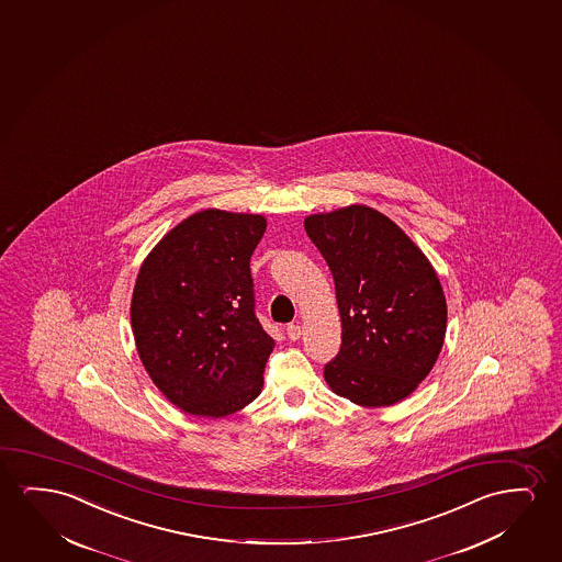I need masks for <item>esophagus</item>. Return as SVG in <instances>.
Returning <instances> with one entry per match:
<instances>
[{"label": "esophagus", "mask_w": 562, "mask_h": 562, "mask_svg": "<svg viewBox=\"0 0 562 562\" xmlns=\"http://www.w3.org/2000/svg\"><path fill=\"white\" fill-rule=\"evenodd\" d=\"M301 325L299 324H289L286 325V337L291 340H299L301 339Z\"/></svg>", "instance_id": "1"}]
</instances>
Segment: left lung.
Masks as SVG:
<instances>
[{
    "mask_svg": "<svg viewBox=\"0 0 562 562\" xmlns=\"http://www.w3.org/2000/svg\"><path fill=\"white\" fill-rule=\"evenodd\" d=\"M304 229L331 269L342 325L327 385L368 408L403 401L443 348L447 302L434 266L387 215L362 204L308 215Z\"/></svg>",
    "mask_w": 562,
    "mask_h": 562,
    "instance_id": "1",
    "label": "left lung"
}]
</instances>
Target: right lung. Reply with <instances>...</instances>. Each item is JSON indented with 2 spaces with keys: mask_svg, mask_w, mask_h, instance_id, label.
I'll return each instance as SVG.
<instances>
[{
  "mask_svg": "<svg viewBox=\"0 0 562 562\" xmlns=\"http://www.w3.org/2000/svg\"><path fill=\"white\" fill-rule=\"evenodd\" d=\"M266 217L202 210L138 269L131 324L146 372L169 403L223 418L260 395L276 340L254 312L250 256Z\"/></svg>",
  "mask_w": 562,
  "mask_h": 562,
  "instance_id": "add662e5",
  "label": "right lung"
}]
</instances>
